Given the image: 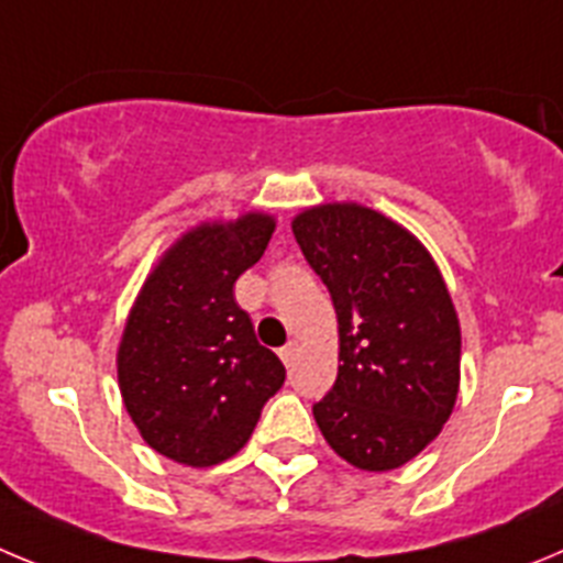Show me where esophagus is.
<instances>
[{"label":"esophagus","instance_id":"obj_1","mask_svg":"<svg viewBox=\"0 0 563 563\" xmlns=\"http://www.w3.org/2000/svg\"><path fill=\"white\" fill-rule=\"evenodd\" d=\"M297 356H300V344H297V342H288L286 347H280V358H283V364H286V367H294Z\"/></svg>","mask_w":563,"mask_h":563}]
</instances>
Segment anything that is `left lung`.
<instances>
[{
	"instance_id": "left-lung-1",
	"label": "left lung",
	"mask_w": 563,
	"mask_h": 563,
	"mask_svg": "<svg viewBox=\"0 0 563 563\" xmlns=\"http://www.w3.org/2000/svg\"><path fill=\"white\" fill-rule=\"evenodd\" d=\"M331 291L339 373L313 418L333 452L393 471L440 434L460 389V319L418 238L356 201L306 207L291 221Z\"/></svg>"
}]
</instances>
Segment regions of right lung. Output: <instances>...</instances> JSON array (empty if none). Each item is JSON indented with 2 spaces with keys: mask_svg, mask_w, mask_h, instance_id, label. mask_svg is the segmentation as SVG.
<instances>
[{
  "mask_svg": "<svg viewBox=\"0 0 563 563\" xmlns=\"http://www.w3.org/2000/svg\"><path fill=\"white\" fill-rule=\"evenodd\" d=\"M275 216L201 221L165 250L125 319L118 384L125 412L162 457L194 468L238 454L286 382L232 286L261 261Z\"/></svg>",
  "mask_w": 563,
  "mask_h": 563,
  "instance_id": "right-lung-1",
  "label": "right lung"
}]
</instances>
